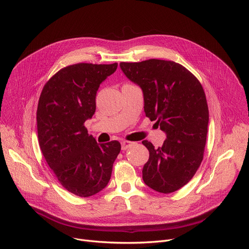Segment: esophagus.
Returning a JSON list of instances; mask_svg holds the SVG:
<instances>
[{"mask_svg":"<svg viewBox=\"0 0 249 249\" xmlns=\"http://www.w3.org/2000/svg\"><path fill=\"white\" fill-rule=\"evenodd\" d=\"M131 145H132L131 142H128V141H123L122 143H121V149H122L123 151H125V150H127L128 148H130V147H131Z\"/></svg>","mask_w":249,"mask_h":249,"instance_id":"1","label":"esophagus"}]
</instances>
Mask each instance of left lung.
<instances>
[{
  "mask_svg": "<svg viewBox=\"0 0 249 249\" xmlns=\"http://www.w3.org/2000/svg\"><path fill=\"white\" fill-rule=\"evenodd\" d=\"M120 68L143 91L146 116L166 135L159 148L142 142L150 153L143 180L160 193L178 190L191 180L203 160L209 123L204 89L186 68L172 61L122 62Z\"/></svg>",
  "mask_w": 249,
  "mask_h": 249,
  "instance_id": "8db88e82",
  "label": "left lung"
}]
</instances>
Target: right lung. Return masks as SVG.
Wrapping results in <instances>:
<instances>
[{"label": "right lung", "mask_w": 249, "mask_h": 249, "mask_svg": "<svg viewBox=\"0 0 249 249\" xmlns=\"http://www.w3.org/2000/svg\"><path fill=\"white\" fill-rule=\"evenodd\" d=\"M117 66H68L47 82L39 97L36 120L41 152L62 186L80 197L107 186L121 150L118 141L97 144L84 125L95 112L100 84Z\"/></svg>", "instance_id": "add662e5"}]
</instances>
